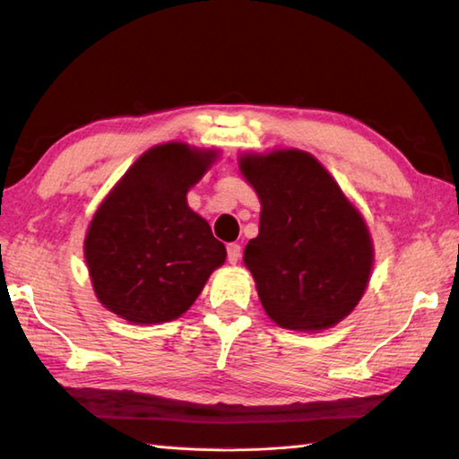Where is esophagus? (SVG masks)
<instances>
[{
  "mask_svg": "<svg viewBox=\"0 0 459 459\" xmlns=\"http://www.w3.org/2000/svg\"><path fill=\"white\" fill-rule=\"evenodd\" d=\"M239 257H241V247H239V244H230V246H228V262H230L231 265H236V264L239 262Z\"/></svg>",
  "mask_w": 459,
  "mask_h": 459,
  "instance_id": "esophagus-1",
  "label": "esophagus"
}]
</instances>
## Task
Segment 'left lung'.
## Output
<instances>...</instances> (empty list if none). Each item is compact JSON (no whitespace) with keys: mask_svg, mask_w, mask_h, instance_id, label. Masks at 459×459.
I'll list each match as a JSON object with an SVG mask.
<instances>
[{"mask_svg":"<svg viewBox=\"0 0 459 459\" xmlns=\"http://www.w3.org/2000/svg\"><path fill=\"white\" fill-rule=\"evenodd\" d=\"M238 163L262 204L244 264L265 314L293 332L340 324L359 304L374 267L364 215L307 152H249Z\"/></svg>","mask_w":459,"mask_h":459,"instance_id":"left-lung-1","label":"left lung"}]
</instances>
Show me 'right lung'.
Wrapping results in <instances>:
<instances>
[{"mask_svg":"<svg viewBox=\"0 0 459 459\" xmlns=\"http://www.w3.org/2000/svg\"><path fill=\"white\" fill-rule=\"evenodd\" d=\"M218 150L184 142L137 158L93 213L83 257L100 304L135 325L178 319L194 306L226 247L187 205Z\"/></svg>","mask_w":459,"mask_h":459,"instance_id":"add662e5","label":"right lung"}]
</instances>
